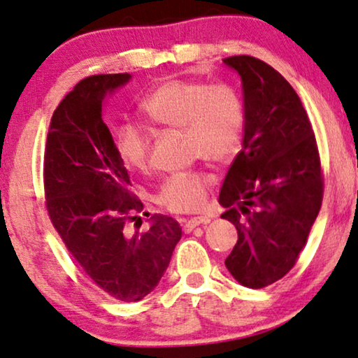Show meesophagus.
Masks as SVG:
<instances>
[{"label":"esophagus","mask_w":358,"mask_h":358,"mask_svg":"<svg viewBox=\"0 0 358 358\" xmlns=\"http://www.w3.org/2000/svg\"><path fill=\"white\" fill-rule=\"evenodd\" d=\"M204 223H209V218H207V217H194V218H189V220L185 222L183 230H185L186 233H189L191 230H194L196 227L204 225Z\"/></svg>","instance_id":"obj_1"}]
</instances>
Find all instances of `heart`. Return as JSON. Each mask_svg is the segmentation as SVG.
<instances>
[{
  "instance_id": "b5f03b06",
  "label": "heart",
  "mask_w": 358,
  "mask_h": 358,
  "mask_svg": "<svg viewBox=\"0 0 358 358\" xmlns=\"http://www.w3.org/2000/svg\"><path fill=\"white\" fill-rule=\"evenodd\" d=\"M141 112L152 125L185 131L193 159L228 165L243 149L246 109L239 93L225 82L165 78L143 99ZM115 146L127 167L146 170L151 164L152 141L141 128L119 127ZM209 186V175L202 170L173 173L161 185L156 201L172 213L197 212Z\"/></svg>"
}]
</instances>
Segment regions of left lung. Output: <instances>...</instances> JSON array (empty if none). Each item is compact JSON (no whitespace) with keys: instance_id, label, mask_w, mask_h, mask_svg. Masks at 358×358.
Wrapping results in <instances>:
<instances>
[{"instance_id":"1","label":"left lung","mask_w":358,"mask_h":358,"mask_svg":"<svg viewBox=\"0 0 358 358\" xmlns=\"http://www.w3.org/2000/svg\"><path fill=\"white\" fill-rule=\"evenodd\" d=\"M223 62L241 76L246 109L243 149L218 197L238 230L225 265L243 286L260 289L289 273L306 248L323 201L322 161L289 82L257 57Z\"/></svg>"}]
</instances>
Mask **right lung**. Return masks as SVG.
<instances>
[{
    "label": "right lung",
    "mask_w": 358,
    "mask_h": 358,
    "mask_svg": "<svg viewBox=\"0 0 358 358\" xmlns=\"http://www.w3.org/2000/svg\"><path fill=\"white\" fill-rule=\"evenodd\" d=\"M128 80L99 73L64 96L48 128L43 185L52 227L85 275L117 301L136 302L161 281L181 228L164 215H154L148 231L128 228L143 202L103 122L106 93Z\"/></svg>",
    "instance_id": "right-lung-1"
}]
</instances>
